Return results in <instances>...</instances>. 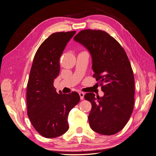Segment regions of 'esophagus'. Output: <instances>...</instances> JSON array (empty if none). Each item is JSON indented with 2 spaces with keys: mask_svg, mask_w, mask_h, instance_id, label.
I'll use <instances>...</instances> for the list:
<instances>
[{
  "mask_svg": "<svg viewBox=\"0 0 156 156\" xmlns=\"http://www.w3.org/2000/svg\"><path fill=\"white\" fill-rule=\"evenodd\" d=\"M79 96H80V98H81V100H83V99H84V94L83 92H79Z\"/></svg>",
  "mask_w": 156,
  "mask_h": 156,
  "instance_id": "34e87169",
  "label": "esophagus"
}]
</instances>
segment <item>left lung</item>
<instances>
[{
  "mask_svg": "<svg viewBox=\"0 0 156 156\" xmlns=\"http://www.w3.org/2000/svg\"><path fill=\"white\" fill-rule=\"evenodd\" d=\"M74 40L90 53L93 77L104 92L97 98L94 93L84 95L92 104L90 126L101 135L116 134L128 122L134 107L135 80L129 58L121 45L105 31L83 30Z\"/></svg>",
  "mask_w": 156,
  "mask_h": 156,
  "instance_id": "left-lung-1",
  "label": "left lung"
}]
</instances>
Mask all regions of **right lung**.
<instances>
[{
	"instance_id": "1",
	"label": "right lung",
	"mask_w": 156,
	"mask_h": 156,
	"mask_svg": "<svg viewBox=\"0 0 156 156\" xmlns=\"http://www.w3.org/2000/svg\"><path fill=\"white\" fill-rule=\"evenodd\" d=\"M75 32L52 34L40 45L33 60L27 88V115L34 129L45 138L68 131L69 112L80 101L77 92L58 94L53 85L60 72L61 55Z\"/></svg>"
}]
</instances>
